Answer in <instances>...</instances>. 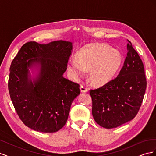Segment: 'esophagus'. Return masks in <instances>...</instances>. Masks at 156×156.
Returning a JSON list of instances; mask_svg holds the SVG:
<instances>
[{
  "instance_id": "esophagus-1",
  "label": "esophagus",
  "mask_w": 156,
  "mask_h": 156,
  "mask_svg": "<svg viewBox=\"0 0 156 156\" xmlns=\"http://www.w3.org/2000/svg\"><path fill=\"white\" fill-rule=\"evenodd\" d=\"M80 89H81V92H87L88 91V90L87 87H84V86H81V87H80Z\"/></svg>"
}]
</instances>
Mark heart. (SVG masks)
I'll return each mask as SVG.
<instances>
[{
  "label": "heart",
  "instance_id": "1",
  "mask_svg": "<svg viewBox=\"0 0 156 156\" xmlns=\"http://www.w3.org/2000/svg\"><path fill=\"white\" fill-rule=\"evenodd\" d=\"M123 61L120 52L104 44L89 45L80 50L75 60H71L68 69L73 79H79L88 69V79L97 87L103 86L116 76Z\"/></svg>",
  "mask_w": 156,
  "mask_h": 156
}]
</instances>
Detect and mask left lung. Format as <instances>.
Returning a JSON list of instances; mask_svg holds the SVG:
<instances>
[{"label": "left lung", "instance_id": "obj_1", "mask_svg": "<svg viewBox=\"0 0 156 156\" xmlns=\"http://www.w3.org/2000/svg\"><path fill=\"white\" fill-rule=\"evenodd\" d=\"M128 41L127 56L118 76L103 87L90 90L94 119L104 128H115L133 119L144 98L146 88L144 65Z\"/></svg>", "mask_w": 156, "mask_h": 156}]
</instances>
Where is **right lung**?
I'll return each instance as SVG.
<instances>
[{"instance_id": "obj_1", "label": "right lung", "mask_w": 156, "mask_h": 156, "mask_svg": "<svg viewBox=\"0 0 156 156\" xmlns=\"http://www.w3.org/2000/svg\"><path fill=\"white\" fill-rule=\"evenodd\" d=\"M72 49V42L63 40L29 41L13 58L9 93L17 114L30 128L54 133L66 123L71 105L80 94L79 84L63 77ZM37 64L40 73L32 82L28 69Z\"/></svg>"}]
</instances>
